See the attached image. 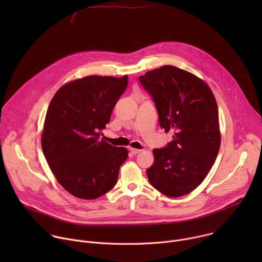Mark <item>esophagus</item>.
Instances as JSON below:
<instances>
[{"label":"esophagus","mask_w":262,"mask_h":262,"mask_svg":"<svg viewBox=\"0 0 262 262\" xmlns=\"http://www.w3.org/2000/svg\"><path fill=\"white\" fill-rule=\"evenodd\" d=\"M129 151H130L133 155H138V154H140V152L142 151V149H137V148L130 147V148H129Z\"/></svg>","instance_id":"obj_1"}]
</instances>
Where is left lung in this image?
Segmentation results:
<instances>
[{"instance_id": "left-lung-1", "label": "left lung", "mask_w": 262, "mask_h": 262, "mask_svg": "<svg viewBox=\"0 0 262 262\" xmlns=\"http://www.w3.org/2000/svg\"><path fill=\"white\" fill-rule=\"evenodd\" d=\"M139 80L156 102L161 127L174 135L168 146L154 149L148 180L168 197L190 194L204 180L220 150L214 95L202 79L172 65L147 71Z\"/></svg>"}]
</instances>
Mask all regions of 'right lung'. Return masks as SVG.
I'll return each mask as SVG.
<instances>
[{"label": "right lung", "instance_id": "add662e5", "mask_svg": "<svg viewBox=\"0 0 262 262\" xmlns=\"http://www.w3.org/2000/svg\"><path fill=\"white\" fill-rule=\"evenodd\" d=\"M127 81V76H88L63 85L51 100L41 134L42 151L58 182L74 197L99 198L117 182L127 149L98 137Z\"/></svg>", "mask_w": 262, "mask_h": 262}]
</instances>
